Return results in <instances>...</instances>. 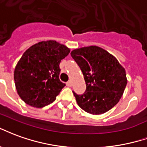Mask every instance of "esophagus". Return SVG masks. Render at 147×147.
Segmentation results:
<instances>
[{
	"label": "esophagus",
	"mask_w": 147,
	"mask_h": 147,
	"mask_svg": "<svg viewBox=\"0 0 147 147\" xmlns=\"http://www.w3.org/2000/svg\"><path fill=\"white\" fill-rule=\"evenodd\" d=\"M66 85L68 87H71L72 86V81H68L66 82Z\"/></svg>",
	"instance_id": "1"
}]
</instances>
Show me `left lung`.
Instances as JSON below:
<instances>
[{"label":"left lung","mask_w":147,"mask_h":147,"mask_svg":"<svg viewBox=\"0 0 147 147\" xmlns=\"http://www.w3.org/2000/svg\"><path fill=\"white\" fill-rule=\"evenodd\" d=\"M86 83L83 95L74 92L78 106L91 114H102L115 106L127 84L125 69L113 55L98 46L71 51Z\"/></svg>","instance_id":"1"}]
</instances>
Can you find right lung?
I'll return each instance as SVG.
<instances>
[{
	"label": "right lung",
	"mask_w": 147,
	"mask_h": 147,
	"mask_svg": "<svg viewBox=\"0 0 147 147\" xmlns=\"http://www.w3.org/2000/svg\"><path fill=\"white\" fill-rule=\"evenodd\" d=\"M69 48L55 40L40 41L30 47L14 71L17 92L22 101L41 108L55 100L66 84L59 80V63Z\"/></svg>",
	"instance_id": "1"
}]
</instances>
